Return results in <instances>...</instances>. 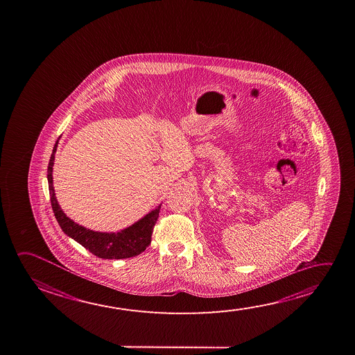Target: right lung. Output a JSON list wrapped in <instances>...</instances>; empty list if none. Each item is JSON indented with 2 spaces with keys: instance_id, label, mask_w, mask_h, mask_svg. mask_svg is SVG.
Instances as JSON below:
<instances>
[{
  "instance_id": "1",
  "label": "right lung",
  "mask_w": 355,
  "mask_h": 355,
  "mask_svg": "<svg viewBox=\"0 0 355 355\" xmlns=\"http://www.w3.org/2000/svg\"><path fill=\"white\" fill-rule=\"evenodd\" d=\"M57 147H58V141L54 145L52 156L49 159L47 178L53 213L58 221L59 227H62V230L69 238L74 239L76 243H79L87 250L100 259L120 260V259H128V257L140 255L141 252H144L146 248L151 244L152 232L157 221L161 204L156 209L151 210L148 214L141 218L140 220L136 221L131 227H126L117 233L94 232L76 224L64 214L54 193L52 173L54 155L57 152Z\"/></svg>"
}]
</instances>
